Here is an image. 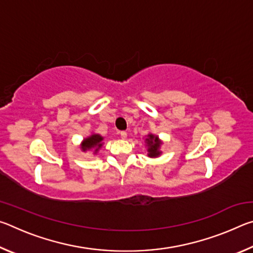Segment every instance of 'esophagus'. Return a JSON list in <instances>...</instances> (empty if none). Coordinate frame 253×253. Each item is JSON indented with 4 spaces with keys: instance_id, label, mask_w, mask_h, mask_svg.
Wrapping results in <instances>:
<instances>
[{
    "instance_id": "34e87169",
    "label": "esophagus",
    "mask_w": 253,
    "mask_h": 253,
    "mask_svg": "<svg viewBox=\"0 0 253 253\" xmlns=\"http://www.w3.org/2000/svg\"><path fill=\"white\" fill-rule=\"evenodd\" d=\"M121 137L123 139H126L127 138V132L126 131H121Z\"/></svg>"
}]
</instances>
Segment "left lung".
<instances>
[{
    "mask_svg": "<svg viewBox=\"0 0 253 253\" xmlns=\"http://www.w3.org/2000/svg\"><path fill=\"white\" fill-rule=\"evenodd\" d=\"M145 142H146V145H147V152H148L149 157H157L161 155L162 152L160 151V147L162 145V142L157 136L153 134H148L147 138L145 139Z\"/></svg>",
    "mask_w": 253,
    "mask_h": 253,
    "instance_id": "left-lung-1",
    "label": "left lung"
}]
</instances>
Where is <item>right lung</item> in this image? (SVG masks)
I'll list each match as a JSON object with an SVG mask.
<instances>
[{"instance_id": "obj_1", "label": "right lung", "mask_w": 253, "mask_h": 253, "mask_svg": "<svg viewBox=\"0 0 253 253\" xmlns=\"http://www.w3.org/2000/svg\"><path fill=\"white\" fill-rule=\"evenodd\" d=\"M102 139H104V137L99 134H92L84 139V142L81 143V149L84 152L89 151V149H95V153H97L102 146Z\"/></svg>"}]
</instances>
